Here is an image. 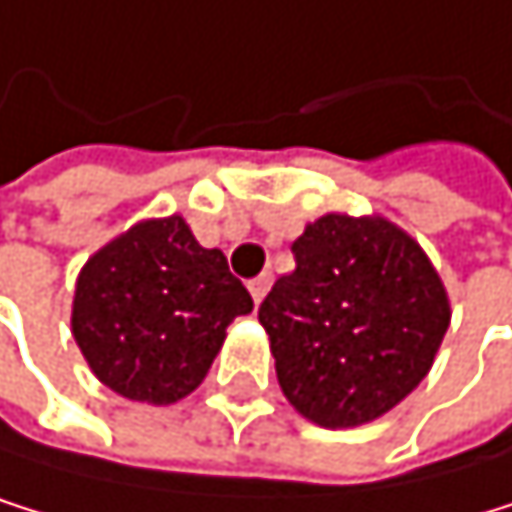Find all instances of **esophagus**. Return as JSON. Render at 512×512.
<instances>
[{
    "mask_svg": "<svg viewBox=\"0 0 512 512\" xmlns=\"http://www.w3.org/2000/svg\"><path fill=\"white\" fill-rule=\"evenodd\" d=\"M270 286H273V276H270V273H261L258 279H251V282H248V292H251L254 304H261V301H264V295L270 292Z\"/></svg>",
    "mask_w": 512,
    "mask_h": 512,
    "instance_id": "esophagus-1",
    "label": "esophagus"
}]
</instances>
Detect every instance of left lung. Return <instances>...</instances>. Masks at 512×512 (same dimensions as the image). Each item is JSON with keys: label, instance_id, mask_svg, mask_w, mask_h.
<instances>
[{"label": "left lung", "instance_id": "1", "mask_svg": "<svg viewBox=\"0 0 512 512\" xmlns=\"http://www.w3.org/2000/svg\"><path fill=\"white\" fill-rule=\"evenodd\" d=\"M292 251L258 311L282 395L323 429L373 423L432 370L451 326L445 282L382 214H323Z\"/></svg>", "mask_w": 512, "mask_h": 512}]
</instances>
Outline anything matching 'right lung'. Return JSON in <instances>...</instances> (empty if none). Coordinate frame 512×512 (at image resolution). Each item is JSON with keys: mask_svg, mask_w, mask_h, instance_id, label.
Wrapping results in <instances>:
<instances>
[{"mask_svg": "<svg viewBox=\"0 0 512 512\" xmlns=\"http://www.w3.org/2000/svg\"><path fill=\"white\" fill-rule=\"evenodd\" d=\"M251 295L220 248H201L180 214L149 217L83 264L71 332L89 370L127 401L192 395Z\"/></svg>", "mask_w": 512, "mask_h": 512, "instance_id": "obj_1", "label": "right lung"}]
</instances>
